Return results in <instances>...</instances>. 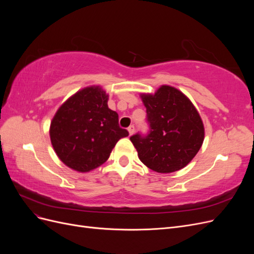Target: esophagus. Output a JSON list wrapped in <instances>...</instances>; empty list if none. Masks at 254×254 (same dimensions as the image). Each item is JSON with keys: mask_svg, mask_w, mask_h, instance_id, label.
Segmentation results:
<instances>
[{"mask_svg": "<svg viewBox=\"0 0 254 254\" xmlns=\"http://www.w3.org/2000/svg\"><path fill=\"white\" fill-rule=\"evenodd\" d=\"M128 132H129L130 135H132V134L134 133V126H133V125H130V126L128 127Z\"/></svg>", "mask_w": 254, "mask_h": 254, "instance_id": "obj_1", "label": "esophagus"}]
</instances>
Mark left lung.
Returning a JSON list of instances; mask_svg holds the SVG:
<instances>
[{
  "instance_id": "8db88e82",
  "label": "left lung",
  "mask_w": 254,
  "mask_h": 254,
  "mask_svg": "<svg viewBox=\"0 0 254 254\" xmlns=\"http://www.w3.org/2000/svg\"><path fill=\"white\" fill-rule=\"evenodd\" d=\"M149 131L130 136L142 162L157 173L187 166L200 149L204 127L200 115L181 91L161 86L155 94H142Z\"/></svg>"
}]
</instances>
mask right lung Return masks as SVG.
<instances>
[{
  "mask_svg": "<svg viewBox=\"0 0 254 254\" xmlns=\"http://www.w3.org/2000/svg\"><path fill=\"white\" fill-rule=\"evenodd\" d=\"M108 95L98 86L84 88L60 106L50 128L54 150L74 171L87 173L101 166L122 137L129 133L109 109Z\"/></svg>",
  "mask_w": 254,
  "mask_h": 254,
  "instance_id": "right-lung-1",
  "label": "right lung"
}]
</instances>
